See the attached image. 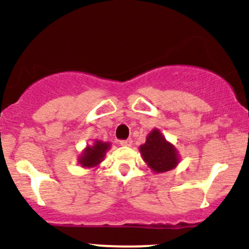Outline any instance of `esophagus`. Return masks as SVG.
I'll return each instance as SVG.
<instances>
[{
	"instance_id": "obj_1",
	"label": "esophagus",
	"mask_w": 249,
	"mask_h": 249,
	"mask_svg": "<svg viewBox=\"0 0 249 249\" xmlns=\"http://www.w3.org/2000/svg\"><path fill=\"white\" fill-rule=\"evenodd\" d=\"M120 144H122V146H131V144H132V140L131 139L122 140V141H120Z\"/></svg>"
}]
</instances>
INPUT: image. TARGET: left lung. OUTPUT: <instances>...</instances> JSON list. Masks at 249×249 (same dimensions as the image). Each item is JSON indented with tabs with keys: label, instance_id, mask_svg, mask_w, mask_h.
<instances>
[{
	"label": "left lung",
	"instance_id": "obj_1",
	"mask_svg": "<svg viewBox=\"0 0 249 249\" xmlns=\"http://www.w3.org/2000/svg\"><path fill=\"white\" fill-rule=\"evenodd\" d=\"M140 152L143 160L154 173L171 170L180 160V156L174 144L166 141L158 129L149 132L146 142L140 146Z\"/></svg>",
	"mask_w": 249,
	"mask_h": 249
}]
</instances>
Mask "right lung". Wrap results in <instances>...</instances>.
Instances as JSON below:
<instances>
[{
	"instance_id": "1",
	"label": "right lung",
	"mask_w": 249,
	"mask_h": 249,
	"mask_svg": "<svg viewBox=\"0 0 249 249\" xmlns=\"http://www.w3.org/2000/svg\"><path fill=\"white\" fill-rule=\"evenodd\" d=\"M109 148V142H102L97 140L92 146H88L84 149L81 156L79 157V164H81L83 168H95L103 160L106 152Z\"/></svg>"
}]
</instances>
